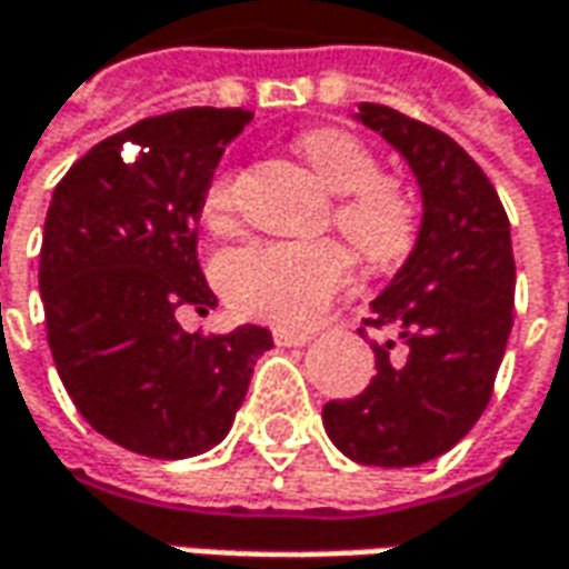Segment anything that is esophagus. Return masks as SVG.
<instances>
[{
    "label": "esophagus",
    "instance_id": "esophagus-1",
    "mask_svg": "<svg viewBox=\"0 0 569 569\" xmlns=\"http://www.w3.org/2000/svg\"><path fill=\"white\" fill-rule=\"evenodd\" d=\"M272 339L274 345H281V348H297V345H307L313 336H310V332H300V329H274Z\"/></svg>",
    "mask_w": 569,
    "mask_h": 569
}]
</instances>
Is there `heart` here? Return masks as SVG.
Wrapping results in <instances>:
<instances>
[{
  "label": "heart",
  "instance_id": "b5f03b06",
  "mask_svg": "<svg viewBox=\"0 0 569 569\" xmlns=\"http://www.w3.org/2000/svg\"><path fill=\"white\" fill-rule=\"evenodd\" d=\"M300 154L317 177L339 192L336 228L367 266L392 269L421 240V202L392 173H380L377 148L351 129L319 126L300 136ZM237 177L221 170L208 180L202 218L224 230L233 221ZM218 281L233 310L272 326H307L351 281V259L336 240L247 243L218 259Z\"/></svg>",
  "mask_w": 569,
  "mask_h": 569
}]
</instances>
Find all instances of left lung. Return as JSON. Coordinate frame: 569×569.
I'll list each match as a JSON object with an SVG mask.
<instances>
[{
    "label": "left lung",
    "instance_id": "1",
    "mask_svg": "<svg viewBox=\"0 0 569 569\" xmlns=\"http://www.w3.org/2000/svg\"><path fill=\"white\" fill-rule=\"evenodd\" d=\"M358 110L415 170L425 224L363 319L399 332L402 351L392 339L373 341L377 377L361 396L326 402L322 425L355 462L402 469L456 447L491 402L513 329V243L497 189L462 144L382 103Z\"/></svg>",
    "mask_w": 569,
    "mask_h": 569
}]
</instances>
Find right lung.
Segmentation results:
<instances>
[{"instance_id":"right-lung-1","label":"right lung","mask_w":569,"mask_h":569,"mask_svg":"<svg viewBox=\"0 0 569 569\" xmlns=\"http://www.w3.org/2000/svg\"><path fill=\"white\" fill-rule=\"evenodd\" d=\"M250 110L187 107L94 144L56 183L40 297L59 380L107 440L151 459L199 456L228 437L269 329L199 336L183 310L218 300L196 256L208 180ZM122 141L140 144L126 166Z\"/></svg>"}]
</instances>
